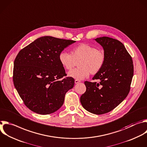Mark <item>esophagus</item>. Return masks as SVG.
<instances>
[{"mask_svg":"<svg viewBox=\"0 0 147 147\" xmlns=\"http://www.w3.org/2000/svg\"><path fill=\"white\" fill-rule=\"evenodd\" d=\"M74 82H75V84H78V83H79L80 82V81H79L78 80H76Z\"/></svg>","mask_w":147,"mask_h":147,"instance_id":"obj_1","label":"esophagus"}]
</instances>
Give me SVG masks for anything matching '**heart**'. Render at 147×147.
Segmentation results:
<instances>
[{"mask_svg": "<svg viewBox=\"0 0 147 147\" xmlns=\"http://www.w3.org/2000/svg\"><path fill=\"white\" fill-rule=\"evenodd\" d=\"M59 59L62 66L67 70L74 68L78 63V68L70 71L69 76L78 80L88 77L90 73L94 75L103 68L106 61L103 50L88 44H81L73 48L71 54L62 52Z\"/></svg>", "mask_w": 147, "mask_h": 147, "instance_id": "b5f03b06", "label": "heart"}]
</instances>
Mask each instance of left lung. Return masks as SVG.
Segmentation results:
<instances>
[{
    "instance_id": "8db88e82",
    "label": "left lung",
    "mask_w": 147,
    "mask_h": 147,
    "mask_svg": "<svg viewBox=\"0 0 147 147\" xmlns=\"http://www.w3.org/2000/svg\"><path fill=\"white\" fill-rule=\"evenodd\" d=\"M94 40L103 47L106 61L92 78L99 82L85 81L86 92L80 102L86 111L100 115L112 111L126 98L134 70L132 58L121 41L105 36Z\"/></svg>"
}]
</instances>
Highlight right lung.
I'll use <instances>...</instances> for the list:
<instances>
[{
	"label": "right lung",
	"mask_w": 147,
	"mask_h": 147,
	"mask_svg": "<svg viewBox=\"0 0 147 147\" xmlns=\"http://www.w3.org/2000/svg\"><path fill=\"white\" fill-rule=\"evenodd\" d=\"M76 41L52 36L38 38L18 53L13 69V82L25 105L41 115L53 113L63 105L74 80L66 76L59 55Z\"/></svg>",
	"instance_id": "add662e5"
}]
</instances>
